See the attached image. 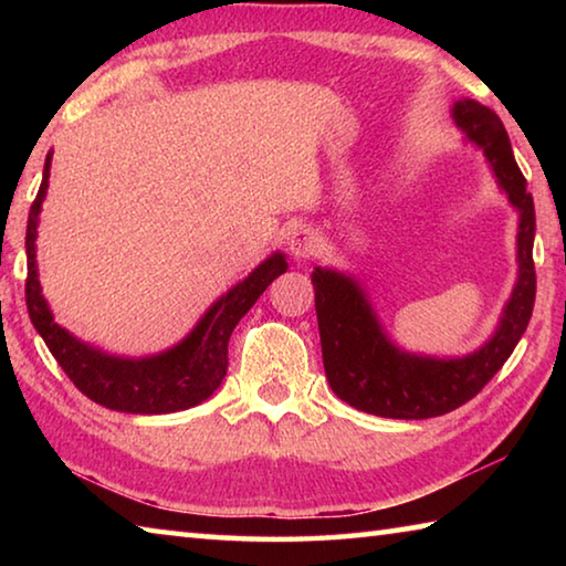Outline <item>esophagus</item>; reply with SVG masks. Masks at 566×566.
<instances>
[{
	"label": "esophagus",
	"mask_w": 566,
	"mask_h": 566,
	"mask_svg": "<svg viewBox=\"0 0 566 566\" xmlns=\"http://www.w3.org/2000/svg\"><path fill=\"white\" fill-rule=\"evenodd\" d=\"M286 244H290V252H292L294 260H306V256H312L314 252H317L319 237H317V232H314V229L300 227L290 234V242H286Z\"/></svg>",
	"instance_id": "1"
}]
</instances>
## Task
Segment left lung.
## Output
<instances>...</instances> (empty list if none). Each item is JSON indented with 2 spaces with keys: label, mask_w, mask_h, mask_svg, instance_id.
Here are the masks:
<instances>
[{
  "label": "left lung",
  "mask_w": 566,
  "mask_h": 566,
  "mask_svg": "<svg viewBox=\"0 0 566 566\" xmlns=\"http://www.w3.org/2000/svg\"><path fill=\"white\" fill-rule=\"evenodd\" d=\"M452 122L459 132H464V142L482 151L496 185L520 212L514 290L494 334L482 347L464 357H429L391 342L359 280L329 266H317L312 272V284L324 371L334 395L367 415L429 419L467 405L510 359L532 317L536 219L510 137L490 107L467 97L452 104Z\"/></svg>",
  "instance_id": "1"
}]
</instances>
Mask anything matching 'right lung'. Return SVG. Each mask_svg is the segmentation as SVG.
Segmentation results:
<instances>
[{
  "mask_svg": "<svg viewBox=\"0 0 566 566\" xmlns=\"http://www.w3.org/2000/svg\"><path fill=\"white\" fill-rule=\"evenodd\" d=\"M52 151L44 161L42 187L27 219V310L34 329L42 334L52 357L60 361L74 387L97 405L124 415H169L202 405L222 385L227 375V344L239 319L252 310L260 294L286 272V256H272L234 284L209 306L185 339L151 357H117L76 339L46 304L36 272V227L50 187Z\"/></svg>",
  "mask_w": 566,
  "mask_h": 566,
  "instance_id": "1",
  "label": "right lung"
}]
</instances>
